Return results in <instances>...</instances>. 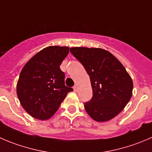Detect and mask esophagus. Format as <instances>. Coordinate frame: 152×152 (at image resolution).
<instances>
[{
  "mask_svg": "<svg viewBox=\"0 0 152 152\" xmlns=\"http://www.w3.org/2000/svg\"><path fill=\"white\" fill-rule=\"evenodd\" d=\"M73 90H74L75 92L78 91V86H77V85H74V87H73Z\"/></svg>",
  "mask_w": 152,
  "mask_h": 152,
  "instance_id": "obj_1",
  "label": "esophagus"
}]
</instances>
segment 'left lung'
Wrapping results in <instances>:
<instances>
[{
	"instance_id": "1",
	"label": "left lung",
	"mask_w": 152,
	"mask_h": 152,
	"mask_svg": "<svg viewBox=\"0 0 152 152\" xmlns=\"http://www.w3.org/2000/svg\"><path fill=\"white\" fill-rule=\"evenodd\" d=\"M70 50L90 76L93 95L91 100L85 104L86 112L98 122L113 119L132 96L131 76L121 62L104 49L73 47Z\"/></svg>"
}]
</instances>
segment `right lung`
I'll list each match as a JSON object with an SVG mask.
<instances>
[{"label": "right lung", "mask_w": 152, "mask_h": 152, "mask_svg": "<svg viewBox=\"0 0 152 152\" xmlns=\"http://www.w3.org/2000/svg\"><path fill=\"white\" fill-rule=\"evenodd\" d=\"M69 47L52 45L37 53L26 62L17 84L20 103L31 117L44 121L55 114L73 88L65 85L61 63Z\"/></svg>", "instance_id": "1"}]
</instances>
